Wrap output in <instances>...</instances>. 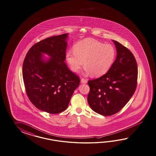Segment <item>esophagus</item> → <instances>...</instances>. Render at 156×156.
Segmentation results:
<instances>
[{
	"instance_id": "1",
	"label": "esophagus",
	"mask_w": 156,
	"mask_h": 156,
	"mask_svg": "<svg viewBox=\"0 0 156 156\" xmlns=\"http://www.w3.org/2000/svg\"><path fill=\"white\" fill-rule=\"evenodd\" d=\"M87 80H86V79L83 78L81 79V83H82L86 84L87 83Z\"/></svg>"
}]
</instances>
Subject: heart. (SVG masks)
<instances>
[{"label": "heart", "instance_id": "obj_1", "mask_svg": "<svg viewBox=\"0 0 156 156\" xmlns=\"http://www.w3.org/2000/svg\"><path fill=\"white\" fill-rule=\"evenodd\" d=\"M116 51L114 47L93 39H85L77 42L74 50L66 52V59L70 68L77 73L83 65L87 73L99 76L105 74L114 62Z\"/></svg>", "mask_w": 156, "mask_h": 156}]
</instances>
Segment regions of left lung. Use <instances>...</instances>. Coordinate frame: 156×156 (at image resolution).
Returning a JSON list of instances; mask_svg holds the SVG:
<instances>
[{"instance_id":"left-lung-1","label":"left lung","mask_w":156,"mask_h":156,"mask_svg":"<svg viewBox=\"0 0 156 156\" xmlns=\"http://www.w3.org/2000/svg\"><path fill=\"white\" fill-rule=\"evenodd\" d=\"M117 55L108 72L89 80L88 103L92 110L104 116L118 113L125 106L136 90L137 66L133 53L120 43L113 41Z\"/></svg>"}]
</instances>
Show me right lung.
I'll use <instances>...</instances> for the list:
<instances>
[{
    "mask_svg": "<svg viewBox=\"0 0 156 156\" xmlns=\"http://www.w3.org/2000/svg\"><path fill=\"white\" fill-rule=\"evenodd\" d=\"M67 37L68 34H64L37 43L23 62V80L28 98L36 108L50 114L64 111L80 85L79 76L65 63ZM42 53L51 58L44 61Z\"/></svg>",
    "mask_w": 156,
    "mask_h": 156,
    "instance_id": "1",
    "label": "right lung"
}]
</instances>
